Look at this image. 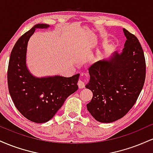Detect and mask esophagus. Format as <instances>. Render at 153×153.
Masks as SVG:
<instances>
[{
	"mask_svg": "<svg viewBox=\"0 0 153 153\" xmlns=\"http://www.w3.org/2000/svg\"><path fill=\"white\" fill-rule=\"evenodd\" d=\"M78 85L79 88H85V82L82 81V80H78Z\"/></svg>",
	"mask_w": 153,
	"mask_h": 153,
	"instance_id": "obj_1",
	"label": "esophagus"
}]
</instances>
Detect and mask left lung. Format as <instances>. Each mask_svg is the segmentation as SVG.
<instances>
[{
  "mask_svg": "<svg viewBox=\"0 0 153 153\" xmlns=\"http://www.w3.org/2000/svg\"><path fill=\"white\" fill-rule=\"evenodd\" d=\"M127 40L122 53L116 52L88 68L85 88L93 93L87 109L98 122L122 118L132 108L143 89L146 75L145 55L138 39L123 29Z\"/></svg>",
  "mask_w": 153,
  "mask_h": 153,
  "instance_id": "left-lung-1",
  "label": "left lung"
}]
</instances>
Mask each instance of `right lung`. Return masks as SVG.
Here are the masks:
<instances>
[{
    "instance_id": "add662e5",
    "label": "right lung",
    "mask_w": 153,
    "mask_h": 153,
    "mask_svg": "<svg viewBox=\"0 0 153 153\" xmlns=\"http://www.w3.org/2000/svg\"><path fill=\"white\" fill-rule=\"evenodd\" d=\"M50 25L39 24L17 40L10 53L8 68V86L15 106L31 122L45 123L50 120L70 95L78 90L80 74L70 78L51 76L36 78L26 63V47L35 29Z\"/></svg>"
}]
</instances>
